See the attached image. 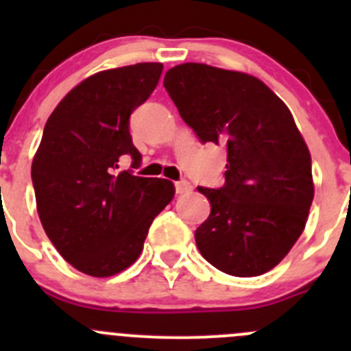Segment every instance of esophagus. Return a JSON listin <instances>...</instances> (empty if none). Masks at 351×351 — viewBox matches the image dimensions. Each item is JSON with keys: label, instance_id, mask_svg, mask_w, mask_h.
<instances>
[{"label": "esophagus", "instance_id": "obj_1", "mask_svg": "<svg viewBox=\"0 0 351 351\" xmlns=\"http://www.w3.org/2000/svg\"><path fill=\"white\" fill-rule=\"evenodd\" d=\"M175 190H176V193H180V195H182V193H189L190 190H192V185H190L186 180H180V182L175 183Z\"/></svg>", "mask_w": 351, "mask_h": 351}]
</instances>
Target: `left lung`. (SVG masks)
Segmentation results:
<instances>
[{"mask_svg":"<svg viewBox=\"0 0 351 351\" xmlns=\"http://www.w3.org/2000/svg\"><path fill=\"white\" fill-rule=\"evenodd\" d=\"M162 84L200 143L228 147L224 185L197 189L210 202L198 251L228 275L267 274L302 234L314 198L311 154L292 113L263 81L238 71L185 62Z\"/></svg>","mask_w":351,"mask_h":351,"instance_id":"8db88e82","label":"left lung"}]
</instances>
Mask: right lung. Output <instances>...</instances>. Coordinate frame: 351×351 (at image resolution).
I'll return each instance as SVG.
<instances>
[{"label":"right lung","mask_w":351,"mask_h":351,"mask_svg":"<svg viewBox=\"0 0 351 351\" xmlns=\"http://www.w3.org/2000/svg\"><path fill=\"white\" fill-rule=\"evenodd\" d=\"M161 62L100 71L56 107L32 162L37 212L56 250L76 270L112 277L139 258L154 217L175 186L119 171L123 156L141 166L130 113L149 98Z\"/></svg>","instance_id":"1"}]
</instances>
